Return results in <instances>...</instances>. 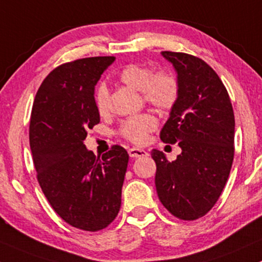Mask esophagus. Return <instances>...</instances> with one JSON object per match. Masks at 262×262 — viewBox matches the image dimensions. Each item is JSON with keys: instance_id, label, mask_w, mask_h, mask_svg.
<instances>
[{"instance_id": "34e87169", "label": "esophagus", "mask_w": 262, "mask_h": 262, "mask_svg": "<svg viewBox=\"0 0 262 262\" xmlns=\"http://www.w3.org/2000/svg\"><path fill=\"white\" fill-rule=\"evenodd\" d=\"M128 155H130L131 158H137V157H143V156H147L148 154L145 151V149L141 148H130L128 149Z\"/></svg>"}]
</instances>
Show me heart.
<instances>
[{"label": "heart", "instance_id": "obj_1", "mask_svg": "<svg viewBox=\"0 0 262 262\" xmlns=\"http://www.w3.org/2000/svg\"><path fill=\"white\" fill-rule=\"evenodd\" d=\"M116 79L120 84L140 90L143 101L162 113L174 107L181 94L179 80L172 72L166 69L154 72L152 68L146 64H127L120 70ZM94 104L100 116L107 115L110 104L108 92L104 85L96 88L94 93ZM157 126L158 120L154 114L142 113L123 120L119 127V135L135 145H142Z\"/></svg>", "mask_w": 262, "mask_h": 262}]
</instances>
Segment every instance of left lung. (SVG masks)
<instances>
[{"instance_id": "obj_1", "label": "left lung", "mask_w": 262, "mask_h": 262, "mask_svg": "<svg viewBox=\"0 0 262 262\" xmlns=\"http://www.w3.org/2000/svg\"><path fill=\"white\" fill-rule=\"evenodd\" d=\"M177 70L181 94L161 131L182 154L169 162L152 149L155 184L163 207L176 218L195 220L218 202L234 160L235 119L228 90L210 66L181 52H162Z\"/></svg>"}]
</instances>
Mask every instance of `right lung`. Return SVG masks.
I'll return each mask as SVG.
<instances>
[{
    "mask_svg": "<svg viewBox=\"0 0 262 262\" xmlns=\"http://www.w3.org/2000/svg\"><path fill=\"white\" fill-rule=\"evenodd\" d=\"M115 57H90L53 69L38 89L29 145L44 195L64 222L99 231L115 220L128 155L119 145L96 157L83 143L100 122L94 88Z\"/></svg>",
    "mask_w": 262,
    "mask_h": 262,
    "instance_id": "add662e5",
    "label": "right lung"
}]
</instances>
